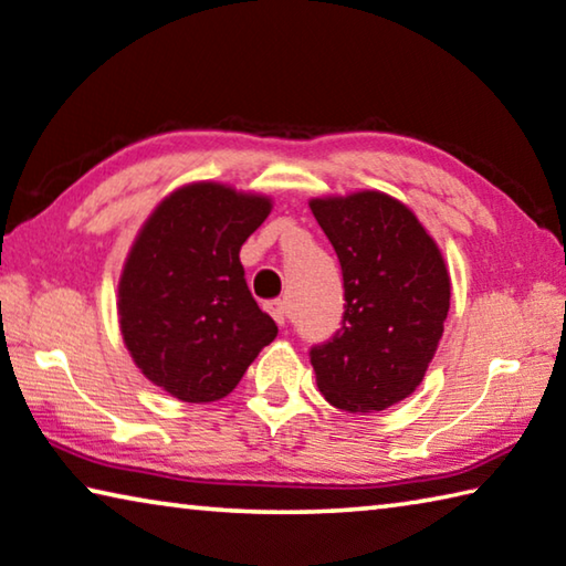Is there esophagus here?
<instances>
[{
	"mask_svg": "<svg viewBox=\"0 0 566 566\" xmlns=\"http://www.w3.org/2000/svg\"><path fill=\"white\" fill-rule=\"evenodd\" d=\"M266 312L274 317V322H276V325H280V327H284L286 319H290V310H286V302H284V300L266 302Z\"/></svg>",
	"mask_w": 566,
	"mask_h": 566,
	"instance_id": "34e87169",
	"label": "esophagus"
}]
</instances>
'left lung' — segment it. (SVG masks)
Instances as JSON below:
<instances>
[{
	"label": "left lung",
	"instance_id": "obj_1",
	"mask_svg": "<svg viewBox=\"0 0 566 566\" xmlns=\"http://www.w3.org/2000/svg\"><path fill=\"white\" fill-rule=\"evenodd\" d=\"M339 259L343 327L310 349L322 396L370 412L418 388L451 307V280L436 241L408 206L380 191L312 199Z\"/></svg>",
	"mask_w": 566,
	"mask_h": 566
}]
</instances>
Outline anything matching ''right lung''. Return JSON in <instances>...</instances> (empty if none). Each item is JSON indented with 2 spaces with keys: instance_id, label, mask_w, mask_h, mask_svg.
Masks as SVG:
<instances>
[{
  "instance_id": "1",
  "label": "right lung",
  "mask_w": 566,
  "mask_h": 566,
  "mask_svg": "<svg viewBox=\"0 0 566 566\" xmlns=\"http://www.w3.org/2000/svg\"><path fill=\"white\" fill-rule=\"evenodd\" d=\"M269 211L264 196L191 184L150 213L130 249L118 286L125 347L178 400L229 396L280 332L251 297L239 262Z\"/></svg>"
}]
</instances>
